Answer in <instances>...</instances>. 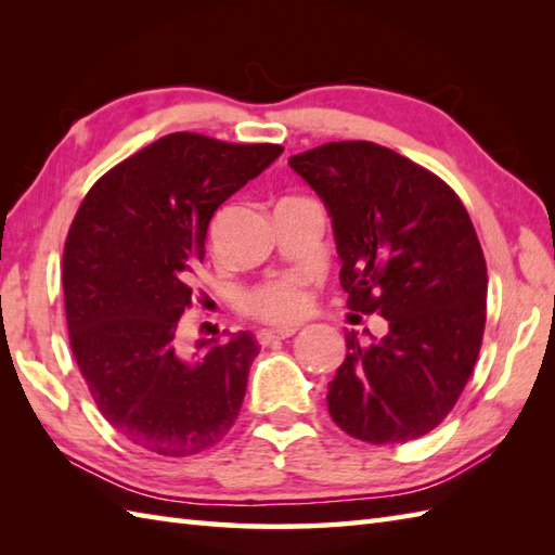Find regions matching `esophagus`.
I'll return each instance as SVG.
<instances>
[{
  "mask_svg": "<svg viewBox=\"0 0 555 555\" xmlns=\"http://www.w3.org/2000/svg\"><path fill=\"white\" fill-rule=\"evenodd\" d=\"M296 326H281V328H267V332H259V344H271V340H284L296 334Z\"/></svg>",
  "mask_w": 555,
  "mask_h": 555,
  "instance_id": "esophagus-1",
  "label": "esophagus"
}]
</instances>
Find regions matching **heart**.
I'll list each match as a JSON object with an SVG mask.
<instances>
[{"label":"heart","mask_w":555,"mask_h":555,"mask_svg":"<svg viewBox=\"0 0 555 555\" xmlns=\"http://www.w3.org/2000/svg\"><path fill=\"white\" fill-rule=\"evenodd\" d=\"M241 308L245 314L255 317V320L271 324H293L308 312L310 300L302 288V279L298 274H286L245 291L241 296Z\"/></svg>","instance_id":"obj_1"}]
</instances>
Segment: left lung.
<instances>
[{
    "label": "left lung",
    "mask_w": 555,
    "mask_h": 555,
    "mask_svg": "<svg viewBox=\"0 0 555 555\" xmlns=\"http://www.w3.org/2000/svg\"><path fill=\"white\" fill-rule=\"evenodd\" d=\"M288 164L332 217L348 308L388 324L379 340L346 334L332 420L374 446L420 439L457 403L485 336L487 262L467 209L439 176L367 140Z\"/></svg>",
    "instance_id": "left-lung-1"
}]
</instances>
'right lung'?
<instances>
[{"mask_svg":"<svg viewBox=\"0 0 555 555\" xmlns=\"http://www.w3.org/2000/svg\"><path fill=\"white\" fill-rule=\"evenodd\" d=\"M281 152L164 135L104 173L70 223L62 276L70 350L102 417L145 451H207L238 417L255 336L197 340L185 358L179 320L209 219Z\"/></svg>","mask_w":555,"mask_h":555,"instance_id":"1","label":"right lung"}]
</instances>
